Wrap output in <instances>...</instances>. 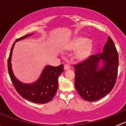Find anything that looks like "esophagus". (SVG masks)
Listing matches in <instances>:
<instances>
[{
    "mask_svg": "<svg viewBox=\"0 0 126 126\" xmlns=\"http://www.w3.org/2000/svg\"><path fill=\"white\" fill-rule=\"evenodd\" d=\"M64 70H68V69H70V66H69V64H65V65L64 66Z\"/></svg>",
    "mask_w": 126,
    "mask_h": 126,
    "instance_id": "1",
    "label": "esophagus"
}]
</instances>
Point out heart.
Returning a JSON list of instances; mask_svg holds the SVG:
<instances>
[{"instance_id":"heart-1","label":"heart","mask_w":126,"mask_h":126,"mask_svg":"<svg viewBox=\"0 0 126 126\" xmlns=\"http://www.w3.org/2000/svg\"><path fill=\"white\" fill-rule=\"evenodd\" d=\"M65 49L69 51H76L74 58L77 60L82 61L87 59L93 50V44L87 38L78 36L74 39L66 46Z\"/></svg>"}]
</instances>
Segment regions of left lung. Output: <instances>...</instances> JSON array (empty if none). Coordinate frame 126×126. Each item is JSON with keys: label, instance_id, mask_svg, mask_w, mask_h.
Returning a JSON list of instances; mask_svg holds the SVG:
<instances>
[{"label": "left lung", "instance_id": "left-lung-1", "mask_svg": "<svg viewBox=\"0 0 126 126\" xmlns=\"http://www.w3.org/2000/svg\"><path fill=\"white\" fill-rule=\"evenodd\" d=\"M118 64L116 47L109 36L102 53L91 55L74 66L76 69L75 86L80 96L90 102L106 96L116 83Z\"/></svg>", "mask_w": 126, "mask_h": 126}]
</instances>
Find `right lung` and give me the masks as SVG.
I'll list each match as a JSON object with an SVG mask.
<instances>
[{
    "label": "right lung",
    "instance_id": "1",
    "mask_svg": "<svg viewBox=\"0 0 126 126\" xmlns=\"http://www.w3.org/2000/svg\"><path fill=\"white\" fill-rule=\"evenodd\" d=\"M34 33L25 35L16 39L11 47L8 60V69L10 79L17 92L25 99L38 104H46L51 101L55 95L58 86V79L63 72V65L45 66L40 76L35 82L25 83L19 80L14 75L11 65V57L16 42L29 37Z\"/></svg>",
    "mask_w": 126,
    "mask_h": 126
}]
</instances>
